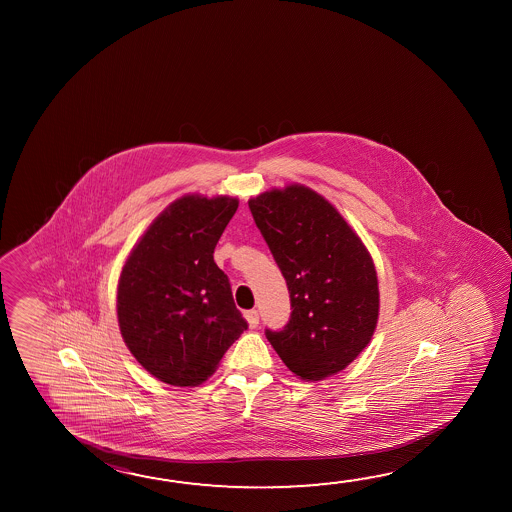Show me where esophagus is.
<instances>
[{
  "label": "esophagus",
  "mask_w": 512,
  "mask_h": 512,
  "mask_svg": "<svg viewBox=\"0 0 512 512\" xmlns=\"http://www.w3.org/2000/svg\"><path fill=\"white\" fill-rule=\"evenodd\" d=\"M244 318L248 321L250 328L259 327V312H257V310H246V312H244Z\"/></svg>",
  "instance_id": "esophagus-1"
}]
</instances>
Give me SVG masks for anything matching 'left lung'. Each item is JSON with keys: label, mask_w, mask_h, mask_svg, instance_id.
Masks as SVG:
<instances>
[{"label": "left lung", "mask_w": 512, "mask_h": 512, "mask_svg": "<svg viewBox=\"0 0 512 512\" xmlns=\"http://www.w3.org/2000/svg\"><path fill=\"white\" fill-rule=\"evenodd\" d=\"M248 205L291 298L287 325L266 328V337L294 375L330 377L366 348L377 327L371 255L343 216L309 187L273 189Z\"/></svg>", "instance_id": "1"}]
</instances>
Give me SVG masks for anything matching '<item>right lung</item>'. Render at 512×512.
Instances as JSON below:
<instances>
[{
  "mask_svg": "<svg viewBox=\"0 0 512 512\" xmlns=\"http://www.w3.org/2000/svg\"><path fill=\"white\" fill-rule=\"evenodd\" d=\"M239 202L184 196L126 259L118 285L121 336L137 362L171 386H198L248 328L214 248Z\"/></svg>",
  "mask_w": 512,
  "mask_h": 512,
  "instance_id": "1",
  "label": "right lung"
}]
</instances>
